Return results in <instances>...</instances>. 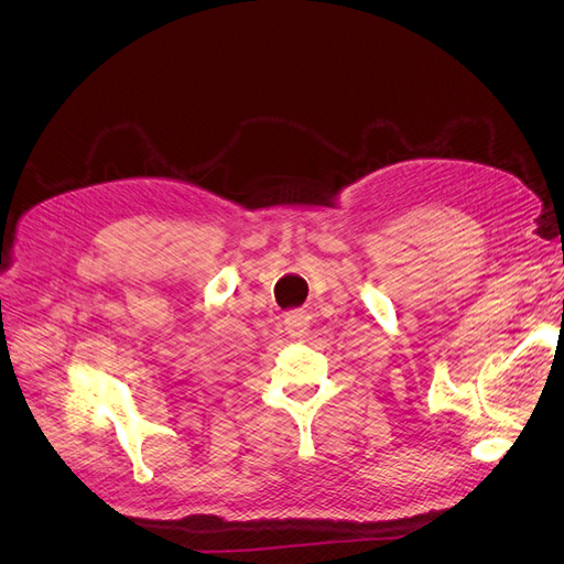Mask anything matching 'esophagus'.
Here are the masks:
<instances>
[{"mask_svg":"<svg viewBox=\"0 0 564 564\" xmlns=\"http://www.w3.org/2000/svg\"><path fill=\"white\" fill-rule=\"evenodd\" d=\"M311 327V315L305 311H294V313H286L284 317V329L292 338H303L305 332Z\"/></svg>","mask_w":564,"mask_h":564,"instance_id":"34e87169","label":"esophagus"}]
</instances>
